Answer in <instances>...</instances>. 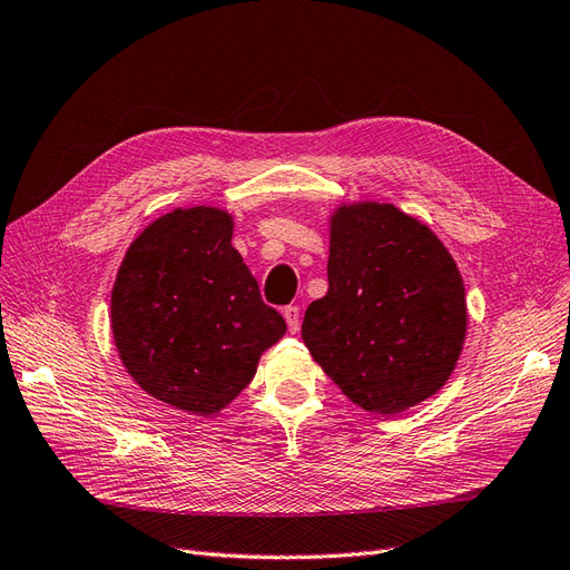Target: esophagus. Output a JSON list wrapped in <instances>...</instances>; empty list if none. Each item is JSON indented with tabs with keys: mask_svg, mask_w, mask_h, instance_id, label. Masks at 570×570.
<instances>
[{
	"mask_svg": "<svg viewBox=\"0 0 570 570\" xmlns=\"http://www.w3.org/2000/svg\"><path fill=\"white\" fill-rule=\"evenodd\" d=\"M283 316H285V321H287L289 333H297V331H299V306H295V304L285 306V308H283Z\"/></svg>",
	"mask_w": 570,
	"mask_h": 570,
	"instance_id": "esophagus-1",
	"label": "esophagus"
}]
</instances>
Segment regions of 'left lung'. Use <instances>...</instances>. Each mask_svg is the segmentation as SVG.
<instances>
[{"mask_svg": "<svg viewBox=\"0 0 570 570\" xmlns=\"http://www.w3.org/2000/svg\"><path fill=\"white\" fill-rule=\"evenodd\" d=\"M463 281L433 230L392 204L340 206L327 295L302 337L354 404L400 413L452 375L465 337Z\"/></svg>", "mask_w": 570, "mask_h": 570, "instance_id": "8db88e82", "label": "left lung"}]
</instances>
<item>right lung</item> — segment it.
<instances>
[{"instance_id": "1", "label": "right lung", "mask_w": 570, "mask_h": 570, "mask_svg": "<svg viewBox=\"0 0 570 570\" xmlns=\"http://www.w3.org/2000/svg\"><path fill=\"white\" fill-rule=\"evenodd\" d=\"M230 237L226 212L166 214L130 245L111 292L116 350L135 383L195 416L230 404L287 327Z\"/></svg>"}]
</instances>
